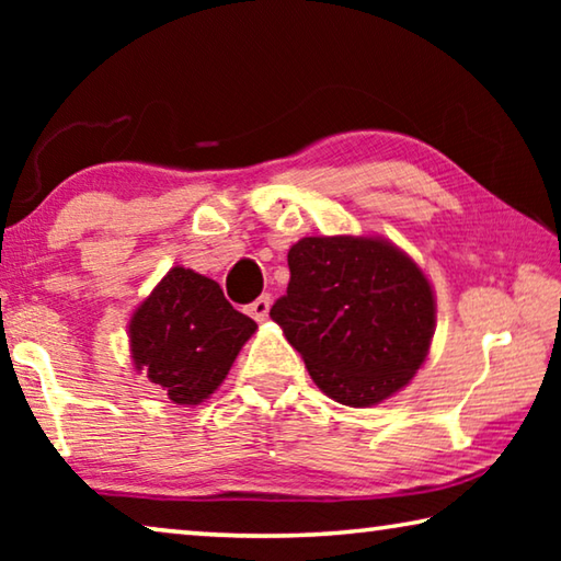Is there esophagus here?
I'll return each mask as SVG.
<instances>
[{"mask_svg": "<svg viewBox=\"0 0 561 561\" xmlns=\"http://www.w3.org/2000/svg\"><path fill=\"white\" fill-rule=\"evenodd\" d=\"M270 304H272V299L267 297V294H262L260 299H254L250 307H247V311H250V317H254L257 321H264L270 317Z\"/></svg>", "mask_w": 561, "mask_h": 561, "instance_id": "34e87169", "label": "esophagus"}]
</instances>
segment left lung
Returning a JSON list of instances; mask_svg holds the SVG:
<instances>
[{
    "label": "left lung",
    "instance_id": "left-lung-1",
    "mask_svg": "<svg viewBox=\"0 0 561 561\" xmlns=\"http://www.w3.org/2000/svg\"><path fill=\"white\" fill-rule=\"evenodd\" d=\"M270 317L334 401L364 408L411 381L435 331L431 282L391 242L304 237Z\"/></svg>",
    "mask_w": 561,
    "mask_h": 561
}]
</instances>
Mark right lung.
Returning <instances> with one entry per match:
<instances>
[{"instance_id": "1", "label": "right lung", "mask_w": 561, "mask_h": 561, "mask_svg": "<svg viewBox=\"0 0 561 561\" xmlns=\"http://www.w3.org/2000/svg\"><path fill=\"white\" fill-rule=\"evenodd\" d=\"M138 371L178 405H197L225 381L257 324L225 299L220 284L173 267L130 319Z\"/></svg>"}]
</instances>
